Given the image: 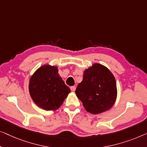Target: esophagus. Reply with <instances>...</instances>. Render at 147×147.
Instances as JSON below:
<instances>
[{"mask_svg":"<svg viewBox=\"0 0 147 147\" xmlns=\"http://www.w3.org/2000/svg\"><path fill=\"white\" fill-rule=\"evenodd\" d=\"M71 90L73 92H74V91H75V90H76V87H75V86H71Z\"/></svg>","mask_w":147,"mask_h":147,"instance_id":"34e87169","label":"esophagus"}]
</instances>
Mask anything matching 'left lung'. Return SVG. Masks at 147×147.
I'll use <instances>...</instances> for the list:
<instances>
[{
	"instance_id": "obj_1",
	"label": "left lung",
	"mask_w": 147,
	"mask_h": 147,
	"mask_svg": "<svg viewBox=\"0 0 147 147\" xmlns=\"http://www.w3.org/2000/svg\"><path fill=\"white\" fill-rule=\"evenodd\" d=\"M87 112L93 115L109 111L117 97L116 80L108 68L94 63L84 71L83 79L75 90Z\"/></svg>"
}]
</instances>
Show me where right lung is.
Segmentation results:
<instances>
[{
	"mask_svg": "<svg viewBox=\"0 0 147 147\" xmlns=\"http://www.w3.org/2000/svg\"><path fill=\"white\" fill-rule=\"evenodd\" d=\"M28 90L35 104L45 111L57 110L71 92L59 75L58 67L50 65H43L33 73Z\"/></svg>",
	"mask_w": 147,
	"mask_h": 147,
	"instance_id": "obj_1",
	"label": "right lung"
}]
</instances>
